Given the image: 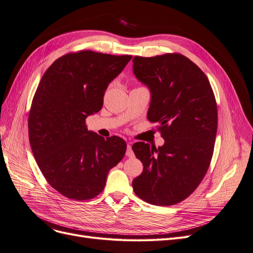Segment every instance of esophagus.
I'll return each instance as SVG.
<instances>
[{"label":"esophagus","mask_w":253,"mask_h":253,"mask_svg":"<svg viewBox=\"0 0 253 253\" xmlns=\"http://www.w3.org/2000/svg\"><path fill=\"white\" fill-rule=\"evenodd\" d=\"M128 158H133L134 157V151L132 150V145H130L129 143L127 144V147H126V154Z\"/></svg>","instance_id":"34e87169"}]
</instances>
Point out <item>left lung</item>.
Returning a JSON list of instances; mask_svg holds the SVG:
<instances>
[{
	"label": "left lung",
	"instance_id": "1",
	"mask_svg": "<svg viewBox=\"0 0 253 253\" xmlns=\"http://www.w3.org/2000/svg\"><path fill=\"white\" fill-rule=\"evenodd\" d=\"M133 70L150 89L147 119L160 125L165 140L158 148L133 144L143 164L133 189L150 205L173 206L193 193L210 167L218 124L216 98L205 73L181 54L135 56Z\"/></svg>",
	"mask_w": 253,
	"mask_h": 253
}]
</instances>
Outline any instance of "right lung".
<instances>
[{"mask_svg": "<svg viewBox=\"0 0 253 253\" xmlns=\"http://www.w3.org/2000/svg\"><path fill=\"white\" fill-rule=\"evenodd\" d=\"M130 59L90 49L68 53L38 84L28 118L30 145L49 186L69 199L97 196L126 154L124 139L90 132L86 118L102 109L109 83Z\"/></svg>", "mask_w": 253, "mask_h": 253, "instance_id": "add662e5", "label": "right lung"}]
</instances>
